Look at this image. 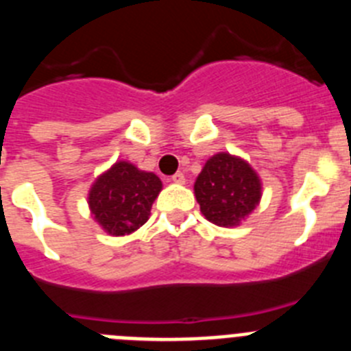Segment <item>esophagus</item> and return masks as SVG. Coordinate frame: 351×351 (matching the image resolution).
Masks as SVG:
<instances>
[{
	"label": "esophagus",
	"mask_w": 351,
	"mask_h": 351,
	"mask_svg": "<svg viewBox=\"0 0 351 351\" xmlns=\"http://www.w3.org/2000/svg\"><path fill=\"white\" fill-rule=\"evenodd\" d=\"M170 179H172L173 182H178V184H184V173H182V172L173 173V176Z\"/></svg>",
	"instance_id": "34e87169"
}]
</instances>
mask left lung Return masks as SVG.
I'll use <instances>...</instances> for the list:
<instances>
[{
    "label": "left lung",
    "instance_id": "8db88e82",
    "mask_svg": "<svg viewBox=\"0 0 351 351\" xmlns=\"http://www.w3.org/2000/svg\"><path fill=\"white\" fill-rule=\"evenodd\" d=\"M200 210L218 226H237L262 198V182L250 163L228 153L214 154L206 161L195 181Z\"/></svg>",
    "mask_w": 351,
    "mask_h": 351
}]
</instances>
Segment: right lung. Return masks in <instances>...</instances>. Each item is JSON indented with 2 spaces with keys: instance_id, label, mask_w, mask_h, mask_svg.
<instances>
[{
  "instance_id": "add662e5",
  "label": "right lung",
  "mask_w": 351,
  "mask_h": 351,
  "mask_svg": "<svg viewBox=\"0 0 351 351\" xmlns=\"http://www.w3.org/2000/svg\"><path fill=\"white\" fill-rule=\"evenodd\" d=\"M161 191L156 173L144 172L128 161H117L91 186L89 209L98 225L110 235H128L149 219Z\"/></svg>"
}]
</instances>
